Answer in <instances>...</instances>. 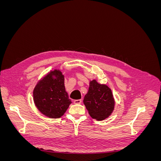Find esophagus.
<instances>
[{
  "mask_svg": "<svg viewBox=\"0 0 161 161\" xmlns=\"http://www.w3.org/2000/svg\"><path fill=\"white\" fill-rule=\"evenodd\" d=\"M74 103L75 104H80L82 103V100L81 99H78V100H75Z\"/></svg>",
  "mask_w": 161,
  "mask_h": 161,
  "instance_id": "esophagus-1",
  "label": "esophagus"
}]
</instances>
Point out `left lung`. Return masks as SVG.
<instances>
[{
  "mask_svg": "<svg viewBox=\"0 0 161 161\" xmlns=\"http://www.w3.org/2000/svg\"><path fill=\"white\" fill-rule=\"evenodd\" d=\"M84 104L92 118L103 120L114 109V99L111 89L93 80L90 82L89 91L85 96Z\"/></svg>",
  "mask_w": 161,
  "mask_h": 161,
  "instance_id": "8db88e82",
  "label": "left lung"
}]
</instances>
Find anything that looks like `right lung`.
<instances>
[{"label": "right lung", "mask_w": 161, "mask_h": 161, "mask_svg": "<svg viewBox=\"0 0 161 161\" xmlns=\"http://www.w3.org/2000/svg\"><path fill=\"white\" fill-rule=\"evenodd\" d=\"M33 100L37 109L48 118L56 119L64 115L72 101L60 70L51 72L38 82L33 90Z\"/></svg>", "instance_id": "1"}]
</instances>
